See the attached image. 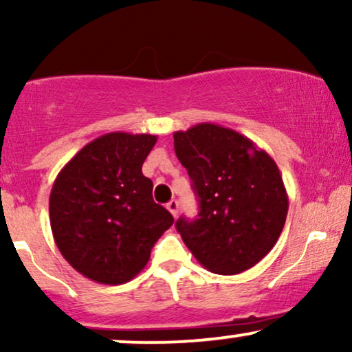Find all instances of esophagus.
Here are the masks:
<instances>
[{"label": "esophagus", "mask_w": 352, "mask_h": 352, "mask_svg": "<svg viewBox=\"0 0 352 352\" xmlns=\"http://www.w3.org/2000/svg\"><path fill=\"white\" fill-rule=\"evenodd\" d=\"M167 210L172 213L173 217H177V213H179V201H177V200H170V201H168V204H167Z\"/></svg>", "instance_id": "esophagus-1"}]
</instances>
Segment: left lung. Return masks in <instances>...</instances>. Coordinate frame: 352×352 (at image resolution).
Here are the masks:
<instances>
[{
    "instance_id": "left-lung-1",
    "label": "left lung",
    "mask_w": 352,
    "mask_h": 352,
    "mask_svg": "<svg viewBox=\"0 0 352 352\" xmlns=\"http://www.w3.org/2000/svg\"><path fill=\"white\" fill-rule=\"evenodd\" d=\"M173 147L199 197V217L175 223L197 261L213 273L236 274L263 260L288 215L274 160L248 137L210 122L177 131Z\"/></svg>"
}]
</instances>
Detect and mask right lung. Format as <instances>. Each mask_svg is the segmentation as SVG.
<instances>
[{
	"instance_id": "1",
	"label": "right lung",
	"mask_w": 352,
	"mask_h": 352,
	"mask_svg": "<svg viewBox=\"0 0 352 352\" xmlns=\"http://www.w3.org/2000/svg\"><path fill=\"white\" fill-rule=\"evenodd\" d=\"M157 135L111 132L84 145L56 177L50 197L52 236L76 272L122 285L147 265L173 217L152 199L142 164Z\"/></svg>"
}]
</instances>
